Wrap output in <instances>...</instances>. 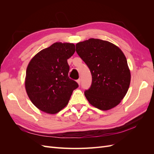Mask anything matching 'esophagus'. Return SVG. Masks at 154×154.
Segmentation results:
<instances>
[{
	"label": "esophagus",
	"mask_w": 154,
	"mask_h": 154,
	"mask_svg": "<svg viewBox=\"0 0 154 154\" xmlns=\"http://www.w3.org/2000/svg\"><path fill=\"white\" fill-rule=\"evenodd\" d=\"M76 82H77V83H78V85H80V83H81L80 79H78V80Z\"/></svg>",
	"instance_id": "34e87169"
}]
</instances>
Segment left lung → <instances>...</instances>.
I'll return each instance as SVG.
<instances>
[{"instance_id":"8db88e82","label":"left lung","mask_w":154,"mask_h":154,"mask_svg":"<svg viewBox=\"0 0 154 154\" xmlns=\"http://www.w3.org/2000/svg\"><path fill=\"white\" fill-rule=\"evenodd\" d=\"M78 54L92 74V84L84 94L101 110L116 106L124 98L131 80L127 60L119 48L108 41L90 38L76 44Z\"/></svg>"}]
</instances>
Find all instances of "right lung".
Instances as JSON below:
<instances>
[{
  "mask_svg": "<svg viewBox=\"0 0 154 154\" xmlns=\"http://www.w3.org/2000/svg\"><path fill=\"white\" fill-rule=\"evenodd\" d=\"M75 45L55 42L41 50L28 63L25 88L29 98L41 111L55 114L66 106L78 83L69 78L67 59Z\"/></svg>",
  "mask_w": 154,
  "mask_h": 154,
  "instance_id": "obj_1",
  "label": "right lung"
}]
</instances>
